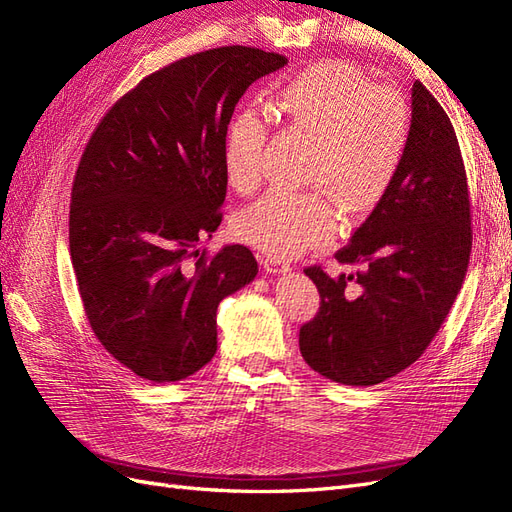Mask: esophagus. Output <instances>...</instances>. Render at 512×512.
<instances>
[{
    "mask_svg": "<svg viewBox=\"0 0 512 512\" xmlns=\"http://www.w3.org/2000/svg\"><path fill=\"white\" fill-rule=\"evenodd\" d=\"M262 267L267 269V273H273V275H277V273H288V271H290L288 262H284V260H280V258H265V260H262Z\"/></svg>",
    "mask_w": 512,
    "mask_h": 512,
    "instance_id": "1",
    "label": "esophagus"
}]
</instances>
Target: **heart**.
Returning <instances> with one entry per match:
<instances>
[{"instance_id":"heart-1","label":"heart","mask_w":512,"mask_h":512,"mask_svg":"<svg viewBox=\"0 0 512 512\" xmlns=\"http://www.w3.org/2000/svg\"><path fill=\"white\" fill-rule=\"evenodd\" d=\"M271 111L288 130L309 136L303 179L318 190H271L235 226L260 252L292 258L335 235L336 204L354 220L380 203L404 162L412 119L399 91L374 87L346 61H318L294 74L275 91ZM267 134L265 117L252 108L230 119L222 162L235 192L252 194L260 185Z\"/></svg>"}]
</instances>
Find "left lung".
Here are the masks:
<instances>
[{"label": "left lung", "mask_w": 512, "mask_h": 512, "mask_svg": "<svg viewBox=\"0 0 512 512\" xmlns=\"http://www.w3.org/2000/svg\"><path fill=\"white\" fill-rule=\"evenodd\" d=\"M470 194L453 123L427 87H412V132L391 188L335 254L356 273L305 275L320 309L299 331L305 363L371 386L421 359L461 290L472 250Z\"/></svg>", "instance_id": "obj_1"}]
</instances>
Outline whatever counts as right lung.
I'll return each mask as SVG.
<instances>
[{"instance_id":"add662e5","label":"right lung","mask_w":512,"mask_h":512,"mask_svg":"<svg viewBox=\"0 0 512 512\" xmlns=\"http://www.w3.org/2000/svg\"><path fill=\"white\" fill-rule=\"evenodd\" d=\"M288 64L222 46L149 74L98 123L72 185L70 258L100 344L136 376L177 382L218 350L215 312L250 284L245 245L198 250L222 222V147L239 98Z\"/></svg>"}]
</instances>
